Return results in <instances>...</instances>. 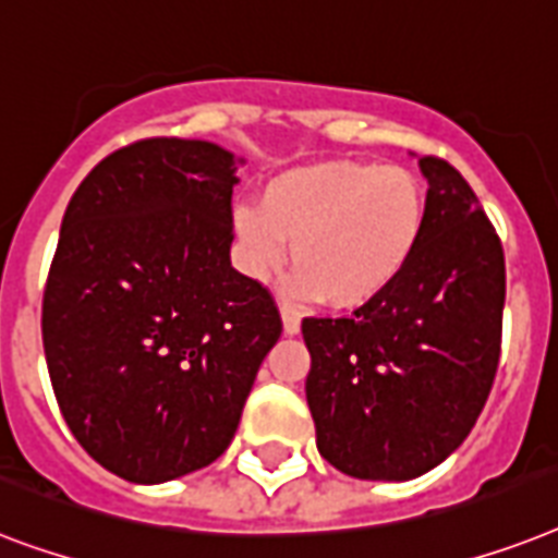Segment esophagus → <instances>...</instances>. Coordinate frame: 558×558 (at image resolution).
Listing matches in <instances>:
<instances>
[{
  "mask_svg": "<svg viewBox=\"0 0 558 558\" xmlns=\"http://www.w3.org/2000/svg\"><path fill=\"white\" fill-rule=\"evenodd\" d=\"M282 328L288 337H293V333H300V316L291 314V311H282Z\"/></svg>",
  "mask_w": 558,
  "mask_h": 558,
  "instance_id": "34e87169",
  "label": "esophagus"
}]
</instances>
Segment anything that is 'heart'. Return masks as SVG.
Wrapping results in <instances>:
<instances>
[{
	"instance_id": "b5f03b06",
	"label": "heart",
	"mask_w": 558,
	"mask_h": 558,
	"mask_svg": "<svg viewBox=\"0 0 558 558\" xmlns=\"http://www.w3.org/2000/svg\"><path fill=\"white\" fill-rule=\"evenodd\" d=\"M239 265L270 282L288 256V296L354 311L389 291L421 247L426 190L403 167L319 160L284 169L262 186L258 207L233 209Z\"/></svg>"
}]
</instances>
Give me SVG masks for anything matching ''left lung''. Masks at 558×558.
Returning <instances> with one entry per match:
<instances>
[{
  "mask_svg": "<svg viewBox=\"0 0 558 558\" xmlns=\"http://www.w3.org/2000/svg\"><path fill=\"white\" fill-rule=\"evenodd\" d=\"M421 163L426 230L400 279L342 319L302 323L316 449L351 478L412 481L463 444L501 351L505 251L447 160Z\"/></svg>",
  "mask_w": 558,
  "mask_h": 558,
  "instance_id": "8db88e82",
  "label": "left lung"
}]
</instances>
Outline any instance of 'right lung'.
Returning <instances> with one entry per match:
<instances>
[{"instance_id":"add662e5","label":"right lung","mask_w":558,"mask_h":558,"mask_svg":"<svg viewBox=\"0 0 558 558\" xmlns=\"http://www.w3.org/2000/svg\"><path fill=\"white\" fill-rule=\"evenodd\" d=\"M242 158L149 137L71 195L43 296V345L71 435L132 484L216 461L282 319L230 265Z\"/></svg>"}]
</instances>
